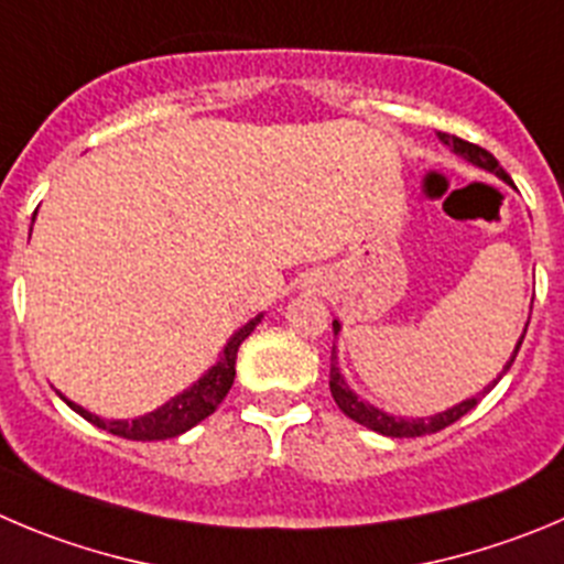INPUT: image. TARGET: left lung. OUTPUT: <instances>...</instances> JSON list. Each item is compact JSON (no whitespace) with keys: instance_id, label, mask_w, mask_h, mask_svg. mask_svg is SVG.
Masks as SVG:
<instances>
[{"instance_id":"obj_1","label":"left lung","mask_w":564,"mask_h":564,"mask_svg":"<svg viewBox=\"0 0 564 564\" xmlns=\"http://www.w3.org/2000/svg\"><path fill=\"white\" fill-rule=\"evenodd\" d=\"M436 135H440L442 144L451 147V150H454L459 158H465L467 163H473V166H478V170H484V172H492V175L501 177L503 183H509V186H512V177L503 172L501 163L489 155L484 147H476V144H470V141H462V139H456V135H448V133H436ZM525 328H529V323H525ZM525 328H523V334H520V339H518V345H514L509 361L503 365V370L498 372V376L492 378V381H489L487 387L481 389V392H476L473 398H467V401L456 403V406L445 409V412L431 414V417H398V414H389V412H383V409L372 406V403L361 401L359 394L350 389V383L345 381V376H341L339 356H336V345H334V350H330V381H328L330 383V394H334L336 406H339L341 412L347 414V417L356 420V423L365 425V429L376 431V434H383V436H425V434H434V431H442L445 425H451V423H456L459 417H465L470 409H476V403L481 401L484 394H487L489 389L496 387V383L501 381L503 376H507L509 367H512V361H514V356H518L520 345H523ZM339 330H341V323H339V319H334V334L339 336Z\"/></svg>"}]
</instances>
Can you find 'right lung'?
<instances>
[{
    "label": "right lung",
    "instance_id": "1",
    "mask_svg": "<svg viewBox=\"0 0 564 564\" xmlns=\"http://www.w3.org/2000/svg\"><path fill=\"white\" fill-rule=\"evenodd\" d=\"M35 219V217H33ZM264 319V314H256L250 323L241 325L228 341H225L223 354L192 387H186L183 392H177L175 398L163 403V406L152 409V412L141 414V417L133 420H105L99 414L88 412L80 403L68 401L66 394H61V401H66V406L72 412L80 414L83 420H88L97 429L108 431V434L124 436V440H139V442H152V440H170V436L186 434L188 429H194L197 423H203L208 414L217 412L219 403L225 401V394L230 392L236 378V354H239V345L247 339V336L256 330V325Z\"/></svg>",
    "mask_w": 564,
    "mask_h": 564
}]
</instances>
